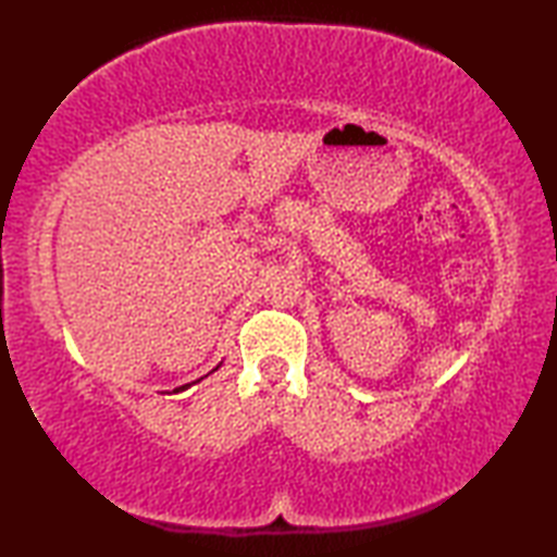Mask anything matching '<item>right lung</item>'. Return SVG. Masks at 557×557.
Returning <instances> with one entry per match:
<instances>
[{"label": "right lung", "instance_id": "obj_1", "mask_svg": "<svg viewBox=\"0 0 557 557\" xmlns=\"http://www.w3.org/2000/svg\"><path fill=\"white\" fill-rule=\"evenodd\" d=\"M184 387H186V385H182V389H184Z\"/></svg>", "mask_w": 557, "mask_h": 557}]
</instances>
